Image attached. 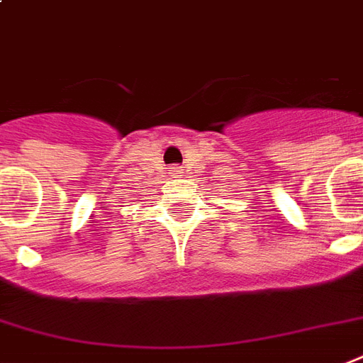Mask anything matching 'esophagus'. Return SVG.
Masks as SVG:
<instances>
[{
    "label": "esophagus",
    "mask_w": 363,
    "mask_h": 363,
    "mask_svg": "<svg viewBox=\"0 0 363 363\" xmlns=\"http://www.w3.org/2000/svg\"><path fill=\"white\" fill-rule=\"evenodd\" d=\"M169 175L173 177V179H181L182 169H181V167H177V165H173V167L169 169Z\"/></svg>",
    "instance_id": "obj_1"
}]
</instances>
